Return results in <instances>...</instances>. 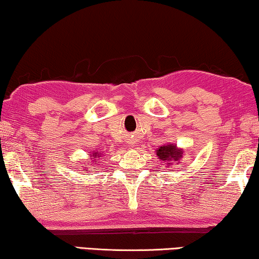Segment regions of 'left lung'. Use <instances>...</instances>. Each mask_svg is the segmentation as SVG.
<instances>
[{
    "instance_id": "8db88e82",
    "label": "left lung",
    "mask_w": 259,
    "mask_h": 259,
    "mask_svg": "<svg viewBox=\"0 0 259 259\" xmlns=\"http://www.w3.org/2000/svg\"><path fill=\"white\" fill-rule=\"evenodd\" d=\"M184 151L182 148L177 147L175 144H168V145H162L157 150V155L160 160L167 162V165H172V161H176L178 164V161L182 159Z\"/></svg>"
}]
</instances>
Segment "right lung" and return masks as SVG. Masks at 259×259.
Returning <instances> with one entry per match:
<instances>
[{
	"mask_svg": "<svg viewBox=\"0 0 259 259\" xmlns=\"http://www.w3.org/2000/svg\"><path fill=\"white\" fill-rule=\"evenodd\" d=\"M100 153H99V152H93V154H91V155H93V159H95V158H99V157H101V155H99ZM97 161H98V159H97ZM98 164V162H97Z\"/></svg>",
	"mask_w": 259,
	"mask_h": 259,
	"instance_id": "obj_1",
	"label": "right lung"
}]
</instances>
